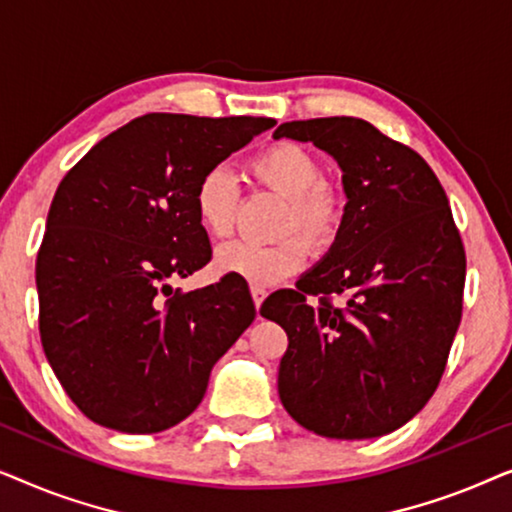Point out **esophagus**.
I'll use <instances>...</instances> for the list:
<instances>
[{"instance_id":"esophagus-1","label":"esophagus","mask_w":512,"mask_h":512,"mask_svg":"<svg viewBox=\"0 0 512 512\" xmlns=\"http://www.w3.org/2000/svg\"><path fill=\"white\" fill-rule=\"evenodd\" d=\"M251 298H254V305H256V312L261 303L265 300V289H258V286H251Z\"/></svg>"}]
</instances>
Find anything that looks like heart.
Masks as SVG:
<instances>
[{"label":"heart","instance_id":"obj_1","mask_svg":"<svg viewBox=\"0 0 512 512\" xmlns=\"http://www.w3.org/2000/svg\"><path fill=\"white\" fill-rule=\"evenodd\" d=\"M249 174L258 184L286 198L279 233H298L312 247H328L342 223V200L321 184V167L312 153L296 144H272L249 160ZM237 184L223 167L202 174L193 191V209L200 228L212 237H223L233 228ZM307 261V244L286 235L270 244L233 240L214 254L219 275L240 277L251 286H275L296 275Z\"/></svg>","mask_w":512,"mask_h":512}]
</instances>
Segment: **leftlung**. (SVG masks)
<instances>
[{
	"label": "left lung",
	"mask_w": 512,
	"mask_h": 512,
	"mask_svg": "<svg viewBox=\"0 0 512 512\" xmlns=\"http://www.w3.org/2000/svg\"><path fill=\"white\" fill-rule=\"evenodd\" d=\"M272 137L326 151L347 198L326 256L261 305L289 335L279 401L317 436L380 438L433 396L457 335L466 254L450 202L419 153L361 118L291 121Z\"/></svg>",
	"instance_id": "8db88e82"
}]
</instances>
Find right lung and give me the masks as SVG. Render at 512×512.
I'll return each mask as SVG.
<instances>
[{
    "label": "right lung",
    "mask_w": 512,
    "mask_h": 512,
    "mask_svg": "<svg viewBox=\"0 0 512 512\" xmlns=\"http://www.w3.org/2000/svg\"><path fill=\"white\" fill-rule=\"evenodd\" d=\"M272 125L146 114L60 181L37 256L39 333L62 389L95 424L121 433L179 424L254 321L237 277L186 293L170 279L212 258L193 209L200 177Z\"/></svg>",
    "instance_id": "right-lung-1"
}]
</instances>
